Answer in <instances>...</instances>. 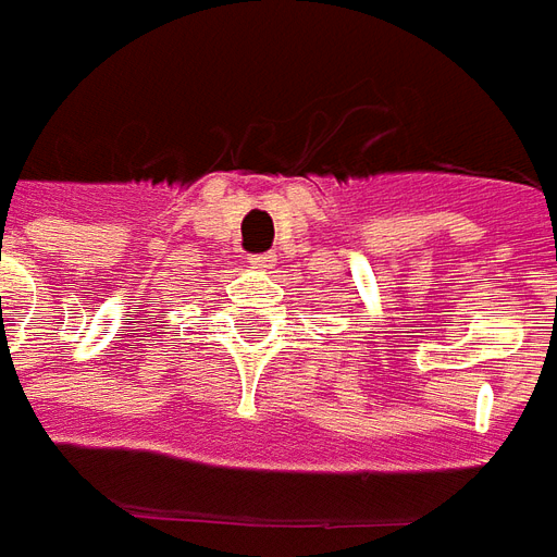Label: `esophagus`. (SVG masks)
Masks as SVG:
<instances>
[{
  "mask_svg": "<svg viewBox=\"0 0 557 557\" xmlns=\"http://www.w3.org/2000/svg\"><path fill=\"white\" fill-rule=\"evenodd\" d=\"M247 262H250L253 268H271L274 262H277V257H274V253H250Z\"/></svg>",
  "mask_w": 557,
  "mask_h": 557,
  "instance_id": "esophagus-1",
  "label": "esophagus"
}]
</instances>
